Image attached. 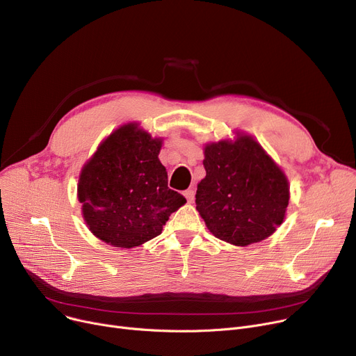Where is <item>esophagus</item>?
Wrapping results in <instances>:
<instances>
[{
	"mask_svg": "<svg viewBox=\"0 0 356 356\" xmlns=\"http://www.w3.org/2000/svg\"><path fill=\"white\" fill-rule=\"evenodd\" d=\"M184 196H186V199H188V202H189V203H192V202L195 200V191H193V189L184 191Z\"/></svg>",
	"mask_w": 356,
	"mask_h": 356,
	"instance_id": "obj_1",
	"label": "esophagus"
}]
</instances>
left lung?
<instances>
[{
  "instance_id": "8db88e82",
  "label": "left lung",
  "mask_w": 356,
  "mask_h": 356,
  "mask_svg": "<svg viewBox=\"0 0 356 356\" xmlns=\"http://www.w3.org/2000/svg\"><path fill=\"white\" fill-rule=\"evenodd\" d=\"M207 176L197 184L196 211L219 239L247 247L282 225L290 199L287 176L261 144L236 131L234 140L203 147Z\"/></svg>"
}]
</instances>
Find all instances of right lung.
Instances as JSON below:
<instances>
[{
	"label": "right lung",
	"mask_w": 356,
	"mask_h": 356,
	"mask_svg": "<svg viewBox=\"0 0 356 356\" xmlns=\"http://www.w3.org/2000/svg\"><path fill=\"white\" fill-rule=\"evenodd\" d=\"M163 138L138 122L117 128L83 164L78 199L89 231L115 248H134L161 234L186 199L168 189L159 154Z\"/></svg>",
	"instance_id": "1"
}]
</instances>
